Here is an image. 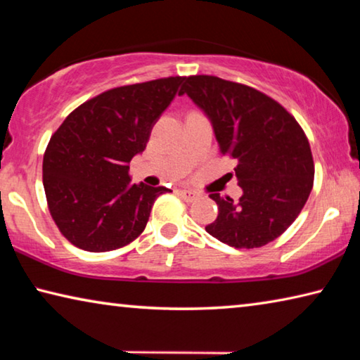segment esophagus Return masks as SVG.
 Here are the masks:
<instances>
[{
    "mask_svg": "<svg viewBox=\"0 0 360 360\" xmlns=\"http://www.w3.org/2000/svg\"><path fill=\"white\" fill-rule=\"evenodd\" d=\"M179 193H181V197L184 198L187 203H192V202H195V200H198V193H195L192 191H181Z\"/></svg>",
    "mask_w": 360,
    "mask_h": 360,
    "instance_id": "esophagus-1",
    "label": "esophagus"
}]
</instances>
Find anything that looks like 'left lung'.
Instances as JSON below:
<instances>
[{
  "label": "left lung",
  "mask_w": 360,
  "mask_h": 360,
  "mask_svg": "<svg viewBox=\"0 0 360 360\" xmlns=\"http://www.w3.org/2000/svg\"><path fill=\"white\" fill-rule=\"evenodd\" d=\"M179 95L208 115L222 155L236 160L243 195L211 193L219 214L206 231L236 249L265 246L300 214L313 188L314 162L294 115L249 85L217 76H188Z\"/></svg>",
  "instance_id": "left-lung-1"
}]
</instances>
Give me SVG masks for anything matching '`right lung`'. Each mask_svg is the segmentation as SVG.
<instances>
[{
    "label": "right lung",
    "mask_w": 360,
    "mask_h": 360,
    "mask_svg": "<svg viewBox=\"0 0 360 360\" xmlns=\"http://www.w3.org/2000/svg\"><path fill=\"white\" fill-rule=\"evenodd\" d=\"M184 77L122 85L76 108L49 141L42 182L53 222L71 245L108 252L136 240L167 187L131 184L130 162Z\"/></svg>",
    "instance_id": "add662e5"
}]
</instances>
